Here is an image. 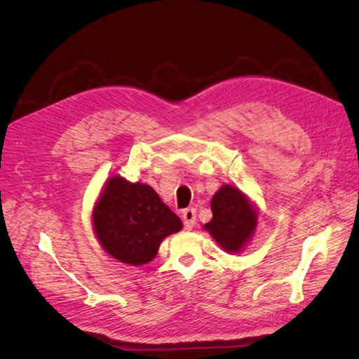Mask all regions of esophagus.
I'll return each instance as SVG.
<instances>
[{
    "mask_svg": "<svg viewBox=\"0 0 359 359\" xmlns=\"http://www.w3.org/2000/svg\"><path fill=\"white\" fill-rule=\"evenodd\" d=\"M182 220H184V226H186V229H193L194 223H196V210L193 208H187L182 211Z\"/></svg>",
    "mask_w": 359,
    "mask_h": 359,
    "instance_id": "34e87169",
    "label": "esophagus"
}]
</instances>
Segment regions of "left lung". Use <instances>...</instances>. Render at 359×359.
Instances as JSON below:
<instances>
[{"instance_id":"8db88e82","label":"left lung","mask_w":359,"mask_h":359,"mask_svg":"<svg viewBox=\"0 0 359 359\" xmlns=\"http://www.w3.org/2000/svg\"><path fill=\"white\" fill-rule=\"evenodd\" d=\"M211 222L202 227L223 252L238 255L252 241L259 224L256 202L235 186L223 184L211 199Z\"/></svg>"}]
</instances>
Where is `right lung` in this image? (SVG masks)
Listing matches in <instances>:
<instances>
[{
    "label": "right lung",
    "instance_id": "add662e5",
    "mask_svg": "<svg viewBox=\"0 0 359 359\" xmlns=\"http://www.w3.org/2000/svg\"><path fill=\"white\" fill-rule=\"evenodd\" d=\"M93 231L104 252L119 262H151L161 241L182 229V222L145 182L121 175L107 178L91 212Z\"/></svg>",
    "mask_w": 359,
    "mask_h": 359
}]
</instances>
